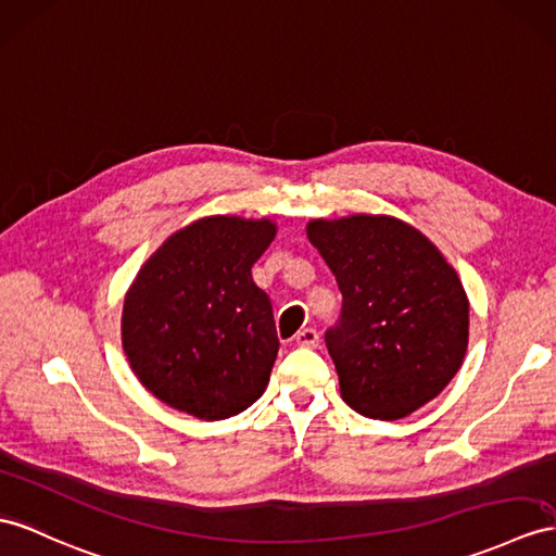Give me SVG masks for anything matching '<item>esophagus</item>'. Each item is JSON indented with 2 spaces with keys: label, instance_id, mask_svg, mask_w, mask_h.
<instances>
[{
  "label": "esophagus",
  "instance_id": "1",
  "mask_svg": "<svg viewBox=\"0 0 556 556\" xmlns=\"http://www.w3.org/2000/svg\"><path fill=\"white\" fill-rule=\"evenodd\" d=\"M294 340H296V344H302V346H318V332L314 328H304V330L296 332Z\"/></svg>",
  "mask_w": 556,
  "mask_h": 556
}]
</instances>
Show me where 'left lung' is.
I'll list each match as a JSON object with an SVG mask.
<instances>
[{
	"label": "left lung",
	"instance_id": "obj_1",
	"mask_svg": "<svg viewBox=\"0 0 556 556\" xmlns=\"http://www.w3.org/2000/svg\"><path fill=\"white\" fill-rule=\"evenodd\" d=\"M306 236L344 294L325 334L342 401L394 422L437 399L469 344L467 292L441 250L389 214L311 219Z\"/></svg>",
	"mask_w": 556,
	"mask_h": 556
}]
</instances>
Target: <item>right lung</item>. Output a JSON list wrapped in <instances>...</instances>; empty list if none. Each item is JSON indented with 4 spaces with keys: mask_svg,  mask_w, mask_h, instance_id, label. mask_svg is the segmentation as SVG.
Segmentation results:
<instances>
[{
    "mask_svg": "<svg viewBox=\"0 0 556 556\" xmlns=\"http://www.w3.org/2000/svg\"><path fill=\"white\" fill-rule=\"evenodd\" d=\"M278 224L212 214L148 256L122 304L131 372L169 408L226 419L260 399L278 356L274 308L252 266Z\"/></svg>",
    "mask_w": 556,
    "mask_h": 556,
    "instance_id": "add662e5",
    "label": "right lung"
}]
</instances>
